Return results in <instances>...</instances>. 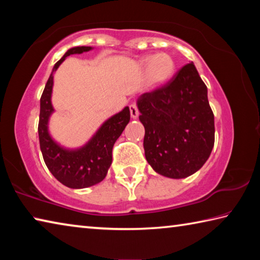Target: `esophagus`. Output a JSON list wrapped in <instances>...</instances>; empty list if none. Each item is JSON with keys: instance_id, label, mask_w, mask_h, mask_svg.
I'll use <instances>...</instances> for the list:
<instances>
[{"instance_id": "obj_1", "label": "esophagus", "mask_w": 260, "mask_h": 260, "mask_svg": "<svg viewBox=\"0 0 260 260\" xmlns=\"http://www.w3.org/2000/svg\"><path fill=\"white\" fill-rule=\"evenodd\" d=\"M129 111H131V117L133 118V119H136V118L139 117V110H138V105L135 103H132L129 105Z\"/></svg>"}]
</instances>
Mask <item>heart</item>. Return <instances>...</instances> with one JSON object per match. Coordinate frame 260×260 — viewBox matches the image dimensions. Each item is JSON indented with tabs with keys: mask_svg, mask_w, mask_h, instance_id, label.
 <instances>
[{
	"mask_svg": "<svg viewBox=\"0 0 260 260\" xmlns=\"http://www.w3.org/2000/svg\"><path fill=\"white\" fill-rule=\"evenodd\" d=\"M141 65L149 72V78L156 85H160L169 80L173 76L175 69L173 58L167 54L148 56L142 59Z\"/></svg>",
	"mask_w": 260,
	"mask_h": 260,
	"instance_id": "1",
	"label": "heart"
}]
</instances>
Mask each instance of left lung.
I'll use <instances>...</instances> for the list:
<instances>
[{
    "instance_id": "1",
    "label": "left lung",
    "mask_w": 260,
    "mask_h": 260,
    "mask_svg": "<svg viewBox=\"0 0 260 260\" xmlns=\"http://www.w3.org/2000/svg\"><path fill=\"white\" fill-rule=\"evenodd\" d=\"M136 104L146 129L144 155L155 172L183 179L205 164L214 144V116L192 61Z\"/></svg>"
}]
</instances>
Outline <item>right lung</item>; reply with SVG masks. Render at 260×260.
Returning <instances> with one entry per match:
<instances>
[{
	"mask_svg": "<svg viewBox=\"0 0 260 260\" xmlns=\"http://www.w3.org/2000/svg\"><path fill=\"white\" fill-rule=\"evenodd\" d=\"M91 49V47L85 46L73 47L65 52L52 69L40 100L38 132L43 160L48 170L60 183L72 189L91 187L107 177L112 162L113 144L131 119L129 108L125 107L120 112L105 120L85 146L77 149L61 147L51 138L48 124L50 116L55 111L51 103L54 73L68 56L82 54Z\"/></svg>",
	"mask_w": 260,
	"mask_h": 260,
	"instance_id": "obj_1",
	"label": "right lung"
}]
</instances>
